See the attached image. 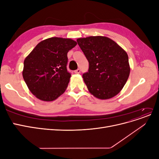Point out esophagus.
<instances>
[{
    "label": "esophagus",
    "instance_id": "obj_1",
    "mask_svg": "<svg viewBox=\"0 0 159 159\" xmlns=\"http://www.w3.org/2000/svg\"><path fill=\"white\" fill-rule=\"evenodd\" d=\"M80 72H81L80 69H77L76 70L74 71V73H75V74H80Z\"/></svg>",
    "mask_w": 159,
    "mask_h": 159
}]
</instances>
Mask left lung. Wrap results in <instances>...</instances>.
I'll use <instances>...</instances> for the list:
<instances>
[{
	"label": "left lung",
	"instance_id": "1",
	"mask_svg": "<svg viewBox=\"0 0 159 159\" xmlns=\"http://www.w3.org/2000/svg\"><path fill=\"white\" fill-rule=\"evenodd\" d=\"M77 42L89 62L88 71L83 74V78L89 92L101 99L117 95L130 74L126 52L104 36L78 38Z\"/></svg>",
	"mask_w": 159,
	"mask_h": 159
}]
</instances>
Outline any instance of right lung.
I'll list each match as a JSON object with an SVG mask.
<instances>
[{"label": "right lung", "instance_id": "1", "mask_svg": "<svg viewBox=\"0 0 159 159\" xmlns=\"http://www.w3.org/2000/svg\"><path fill=\"white\" fill-rule=\"evenodd\" d=\"M76 44L69 38H48L38 43L26 57L23 78L37 98L51 102L64 93L71 77L67 70V54Z\"/></svg>", "mask_w": 159, "mask_h": 159}]
</instances>
